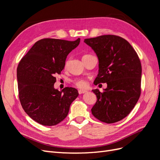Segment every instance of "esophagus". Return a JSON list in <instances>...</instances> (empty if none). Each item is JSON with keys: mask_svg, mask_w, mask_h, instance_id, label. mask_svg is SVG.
Masks as SVG:
<instances>
[{"mask_svg": "<svg viewBox=\"0 0 160 160\" xmlns=\"http://www.w3.org/2000/svg\"><path fill=\"white\" fill-rule=\"evenodd\" d=\"M78 92H79V94H83V93H86L87 91H86V90H85V89H79Z\"/></svg>", "mask_w": 160, "mask_h": 160, "instance_id": "obj_1", "label": "esophagus"}]
</instances>
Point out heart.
I'll list each match as a JSON object with an SVG mask.
<instances>
[{
    "mask_svg": "<svg viewBox=\"0 0 160 160\" xmlns=\"http://www.w3.org/2000/svg\"><path fill=\"white\" fill-rule=\"evenodd\" d=\"M72 82H73V83L76 86H77L78 88H84L87 86V85H88L87 81L85 79H81V78L75 79L73 81H72Z\"/></svg>",
    "mask_w": 160,
    "mask_h": 160,
    "instance_id": "1",
    "label": "heart"
}]
</instances>
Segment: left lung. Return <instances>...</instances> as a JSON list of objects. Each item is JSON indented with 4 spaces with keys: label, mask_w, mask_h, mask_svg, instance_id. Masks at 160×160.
Segmentation results:
<instances>
[{
    "label": "left lung",
    "mask_w": 160,
    "mask_h": 160,
    "mask_svg": "<svg viewBox=\"0 0 160 160\" xmlns=\"http://www.w3.org/2000/svg\"><path fill=\"white\" fill-rule=\"evenodd\" d=\"M99 59V73L94 84L107 83L100 92L93 90L96 103L92 114L99 121L113 123L131 112L141 94L142 65L136 51L123 38L113 35L85 38Z\"/></svg>",
    "instance_id": "1"
}]
</instances>
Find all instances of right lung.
Returning a JSON list of instances; mask_svg holds the SVG:
<instances>
[{"instance_id":"add662e5","label":"right lung","mask_w":160,"mask_h":160,"mask_svg":"<svg viewBox=\"0 0 160 160\" xmlns=\"http://www.w3.org/2000/svg\"><path fill=\"white\" fill-rule=\"evenodd\" d=\"M75 41L42 38L37 41L19 62L17 67L18 98L23 109L36 122L52 126L68 115L78 91L54 88L56 74L64 69L69 53L79 45Z\"/></svg>"}]
</instances>
